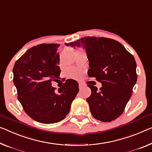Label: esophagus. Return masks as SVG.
<instances>
[{"label":"esophagus","mask_w":152,"mask_h":152,"mask_svg":"<svg viewBox=\"0 0 152 152\" xmlns=\"http://www.w3.org/2000/svg\"><path fill=\"white\" fill-rule=\"evenodd\" d=\"M83 87V85L82 83H79V89H81Z\"/></svg>","instance_id":"34e87169"}]
</instances>
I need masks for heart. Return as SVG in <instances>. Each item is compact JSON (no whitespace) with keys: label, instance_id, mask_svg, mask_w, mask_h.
Instances as JSON below:
<instances>
[{"label":"heart","instance_id":"obj_1","mask_svg":"<svg viewBox=\"0 0 152 152\" xmlns=\"http://www.w3.org/2000/svg\"><path fill=\"white\" fill-rule=\"evenodd\" d=\"M67 74L69 77H71L72 78H79L80 77V73L77 70L74 69L73 68H70L67 71Z\"/></svg>","mask_w":152,"mask_h":152}]
</instances>
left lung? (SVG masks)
I'll return each instance as SVG.
<instances>
[{
	"instance_id": "8db88e82",
	"label": "left lung",
	"mask_w": 152,
	"mask_h": 152,
	"mask_svg": "<svg viewBox=\"0 0 152 152\" xmlns=\"http://www.w3.org/2000/svg\"><path fill=\"white\" fill-rule=\"evenodd\" d=\"M65 45L85 49L89 60L88 76L102 83L99 90L88 85L92 93L87 102L93 117L103 122L120 117L137 82V64L133 56L118 41L104 37H86Z\"/></svg>"
}]
</instances>
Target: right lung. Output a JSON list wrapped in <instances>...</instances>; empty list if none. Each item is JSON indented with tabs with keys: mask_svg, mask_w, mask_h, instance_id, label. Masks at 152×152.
<instances>
[{
	"mask_svg": "<svg viewBox=\"0 0 152 152\" xmlns=\"http://www.w3.org/2000/svg\"><path fill=\"white\" fill-rule=\"evenodd\" d=\"M59 44H40L27 50L13 66V83L18 100L30 118L43 124L64 120L79 92L78 83L67 79L58 93L53 81H58L60 71Z\"/></svg>",
	"mask_w": 152,
	"mask_h": 152,
	"instance_id": "obj_1",
	"label": "right lung"
}]
</instances>
